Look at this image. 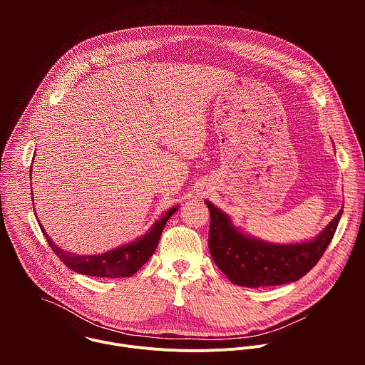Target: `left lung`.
<instances>
[{"mask_svg":"<svg viewBox=\"0 0 365 365\" xmlns=\"http://www.w3.org/2000/svg\"><path fill=\"white\" fill-rule=\"evenodd\" d=\"M211 255L220 270L237 286L263 287L296 282L314 269L334 238L342 210L312 241L272 244L245 235L210 200Z\"/></svg>","mask_w":365,"mask_h":365,"instance_id":"obj_1","label":"left lung"}]
</instances>
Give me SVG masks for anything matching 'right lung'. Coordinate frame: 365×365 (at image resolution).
<instances>
[{
    "label": "right lung",
    "instance_id": "1",
    "mask_svg": "<svg viewBox=\"0 0 365 365\" xmlns=\"http://www.w3.org/2000/svg\"><path fill=\"white\" fill-rule=\"evenodd\" d=\"M178 207L179 206H175L172 210H169L148 230V232H145L138 240L130 244H125L123 247H118L113 251H107L103 254H95V255H82V254L63 251L61 247H58L48 238V235L44 232L41 225L40 228L50 248L53 250V252L62 259L63 264L71 270L79 274H86L93 277H108V279L130 277L137 270H140L143 264L147 263V259L153 255L154 250L158 248L162 231L166 222L169 221V218L178 211Z\"/></svg>",
    "mask_w": 365,
    "mask_h": 365
}]
</instances>
